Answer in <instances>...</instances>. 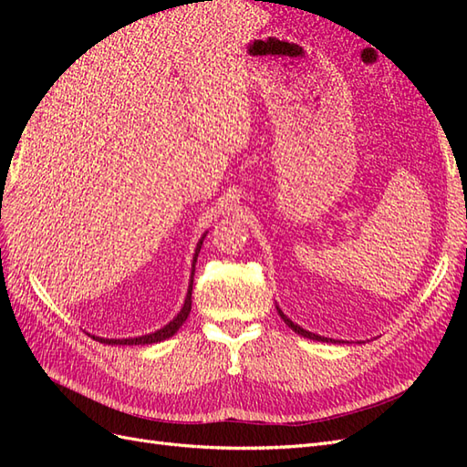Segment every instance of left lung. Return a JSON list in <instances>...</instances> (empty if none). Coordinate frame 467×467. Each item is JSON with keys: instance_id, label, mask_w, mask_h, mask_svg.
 I'll return each instance as SVG.
<instances>
[{"instance_id": "obj_1", "label": "left lung", "mask_w": 467, "mask_h": 467, "mask_svg": "<svg viewBox=\"0 0 467 467\" xmlns=\"http://www.w3.org/2000/svg\"><path fill=\"white\" fill-rule=\"evenodd\" d=\"M278 309V314H280V317L285 319V323L288 325V327L292 329V331H296L298 335H302V337H307V338H314V341H323V343H329V341H333V338H327V337H319V335H316V333H309V331H306V329H302L300 325H296V323H292L285 314H282V309L280 307H276ZM335 343V341H333Z\"/></svg>"}]
</instances>
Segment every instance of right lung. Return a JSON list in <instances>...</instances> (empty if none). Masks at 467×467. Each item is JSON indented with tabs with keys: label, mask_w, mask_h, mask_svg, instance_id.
<instances>
[{
	"label": "right lung",
	"mask_w": 467,
	"mask_h": 467,
	"mask_svg": "<svg viewBox=\"0 0 467 467\" xmlns=\"http://www.w3.org/2000/svg\"><path fill=\"white\" fill-rule=\"evenodd\" d=\"M201 245H202V239L199 242V245H196L192 266L196 265V257H199ZM192 275H194V271H192ZM192 275H191V285H189L185 306H182V309L177 314V317L173 321H169L165 327L158 329L155 333L142 335V337H134V338H101V337H93V338H97V341H101V343H107V345H151V343H160V341H165V338H169V337H173L179 331L181 325L187 321V317L191 314V306H192Z\"/></svg>",
	"instance_id": "1"
}]
</instances>
